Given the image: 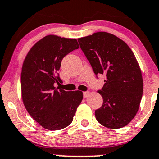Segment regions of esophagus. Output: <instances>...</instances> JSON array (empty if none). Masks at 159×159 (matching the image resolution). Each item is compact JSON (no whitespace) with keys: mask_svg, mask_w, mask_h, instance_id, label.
Returning <instances> with one entry per match:
<instances>
[{"mask_svg":"<svg viewBox=\"0 0 159 159\" xmlns=\"http://www.w3.org/2000/svg\"><path fill=\"white\" fill-rule=\"evenodd\" d=\"M89 93L88 91H86V92H84L83 93V96H84V98H87V97L89 96Z\"/></svg>","mask_w":159,"mask_h":159,"instance_id":"1","label":"esophagus"}]
</instances>
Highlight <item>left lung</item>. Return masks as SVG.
<instances>
[{"mask_svg": "<svg viewBox=\"0 0 159 159\" xmlns=\"http://www.w3.org/2000/svg\"><path fill=\"white\" fill-rule=\"evenodd\" d=\"M82 52L96 75H105V84L98 93L102 107L95 110L99 123L111 129L128 125L136 115L143 91L139 64L127 43L104 31L79 38Z\"/></svg>", "mask_w": 159, "mask_h": 159, "instance_id": "1", "label": "left lung"}]
</instances>
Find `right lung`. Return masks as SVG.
Segmentation results:
<instances>
[{"instance_id": "obj_1", "label": "right lung", "mask_w": 159, "mask_h": 159, "mask_svg": "<svg viewBox=\"0 0 159 159\" xmlns=\"http://www.w3.org/2000/svg\"><path fill=\"white\" fill-rule=\"evenodd\" d=\"M79 47L76 39L50 34L31 48L23 63V102L30 116L45 129L58 130L70 125L83 99L81 91L54 87L56 82H62L57 75L62 59Z\"/></svg>"}]
</instances>
